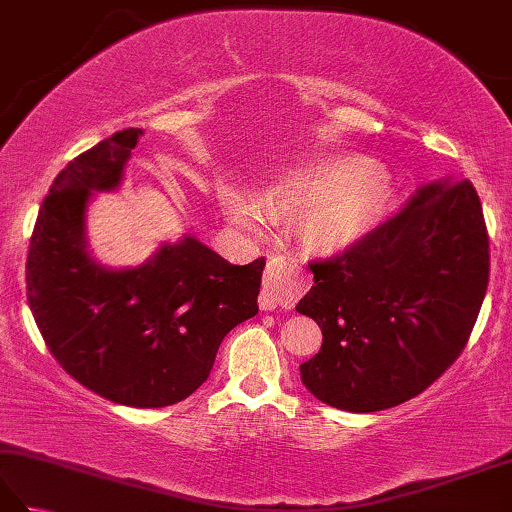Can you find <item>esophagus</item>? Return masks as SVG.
Instances as JSON below:
<instances>
[{"label": "esophagus", "mask_w": 512, "mask_h": 512, "mask_svg": "<svg viewBox=\"0 0 512 512\" xmlns=\"http://www.w3.org/2000/svg\"><path fill=\"white\" fill-rule=\"evenodd\" d=\"M299 279L292 270L281 262H270L264 270L262 292H259V308H292L299 295Z\"/></svg>", "instance_id": "obj_1"}]
</instances>
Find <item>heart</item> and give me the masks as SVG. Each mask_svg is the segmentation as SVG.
<instances>
[{
    "mask_svg": "<svg viewBox=\"0 0 512 512\" xmlns=\"http://www.w3.org/2000/svg\"><path fill=\"white\" fill-rule=\"evenodd\" d=\"M396 189L380 162L363 154H325L279 171L266 189V204L253 191L222 184L228 220L259 231L275 213H306L301 235L323 255H343L365 244L387 222Z\"/></svg>",
    "mask_w": 512,
    "mask_h": 512,
    "instance_id": "b5f03b06",
    "label": "heart"
}]
</instances>
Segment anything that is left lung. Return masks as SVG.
Wrapping results in <instances>:
<instances>
[{
  "label": "left lung",
  "mask_w": 512,
  "mask_h": 512,
  "mask_svg": "<svg viewBox=\"0 0 512 512\" xmlns=\"http://www.w3.org/2000/svg\"><path fill=\"white\" fill-rule=\"evenodd\" d=\"M297 303L323 332L301 380L336 409L396 407L464 350L488 286V235L473 184L420 189L365 244L312 264Z\"/></svg>",
  "instance_id": "8db88e82"
}]
</instances>
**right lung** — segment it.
Returning a JSON list of instances; mask_svg holds the SVG:
<instances>
[{"label": "right lung", "instance_id": "add662e5", "mask_svg": "<svg viewBox=\"0 0 512 512\" xmlns=\"http://www.w3.org/2000/svg\"><path fill=\"white\" fill-rule=\"evenodd\" d=\"M143 129H123L68 162L32 231L28 306L48 350L83 387L118 405L154 409L209 378L235 325L255 317L264 257L235 266L184 233L138 266L92 255L88 211L121 189Z\"/></svg>", "mask_w": 512, "mask_h": 512}]
</instances>
